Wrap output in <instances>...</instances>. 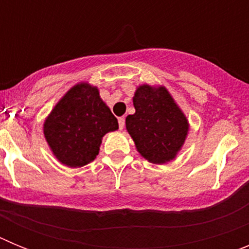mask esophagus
Segmentation results:
<instances>
[{"instance_id": "34e87169", "label": "esophagus", "mask_w": 249, "mask_h": 249, "mask_svg": "<svg viewBox=\"0 0 249 249\" xmlns=\"http://www.w3.org/2000/svg\"><path fill=\"white\" fill-rule=\"evenodd\" d=\"M118 126H120V129L124 128V117L118 118Z\"/></svg>"}]
</instances>
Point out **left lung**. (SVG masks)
<instances>
[{
  "instance_id": "obj_1",
  "label": "left lung",
  "mask_w": 249,
  "mask_h": 249,
  "mask_svg": "<svg viewBox=\"0 0 249 249\" xmlns=\"http://www.w3.org/2000/svg\"><path fill=\"white\" fill-rule=\"evenodd\" d=\"M135 114L126 128L136 148L151 163H167L183 146L188 121L164 87L140 86L133 97Z\"/></svg>"
}]
</instances>
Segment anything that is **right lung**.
Instances as JSON below:
<instances>
[{"label":"right lung","mask_w":249,"mask_h":249,"mask_svg":"<svg viewBox=\"0 0 249 249\" xmlns=\"http://www.w3.org/2000/svg\"><path fill=\"white\" fill-rule=\"evenodd\" d=\"M117 128V118L101 100L97 87L80 83L54 106L43 133L61 163L82 167L98 155L103 136Z\"/></svg>","instance_id":"1"}]
</instances>
